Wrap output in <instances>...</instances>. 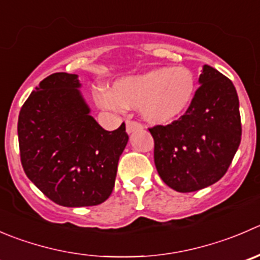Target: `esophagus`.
<instances>
[{
    "label": "esophagus",
    "mask_w": 260,
    "mask_h": 260,
    "mask_svg": "<svg viewBox=\"0 0 260 260\" xmlns=\"http://www.w3.org/2000/svg\"><path fill=\"white\" fill-rule=\"evenodd\" d=\"M125 129H127V133H133L136 131L142 129V124L138 122H135V120H127V123H125Z\"/></svg>",
    "instance_id": "34e87169"
}]
</instances>
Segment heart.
<instances>
[{
    "mask_svg": "<svg viewBox=\"0 0 260 260\" xmlns=\"http://www.w3.org/2000/svg\"><path fill=\"white\" fill-rule=\"evenodd\" d=\"M194 76L188 69L158 67L117 80L112 91L98 87L94 98L96 104L104 109L138 107L145 120L165 124L185 112L194 96Z\"/></svg>",
    "mask_w": 260,
    "mask_h": 260,
    "instance_id": "b5f03b06",
    "label": "heart"
}]
</instances>
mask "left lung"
<instances>
[{"label": "left lung", "mask_w": 260, "mask_h": 260, "mask_svg": "<svg viewBox=\"0 0 260 260\" xmlns=\"http://www.w3.org/2000/svg\"><path fill=\"white\" fill-rule=\"evenodd\" d=\"M185 114L168 125H155L153 158L166 185L180 193L210 186L228 171L241 141L235 86L205 64Z\"/></svg>", "instance_id": "left-lung-1"}]
</instances>
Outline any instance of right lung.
Listing matches in <instances>:
<instances>
[{"label":"right lung","mask_w":260,"mask_h":260,"mask_svg":"<svg viewBox=\"0 0 260 260\" xmlns=\"http://www.w3.org/2000/svg\"><path fill=\"white\" fill-rule=\"evenodd\" d=\"M80 87L77 75L57 72L45 77L24 103L17 122L25 174L63 207L107 201L128 142L124 123L112 132L100 127Z\"/></svg>","instance_id":"add662e5"}]
</instances>
